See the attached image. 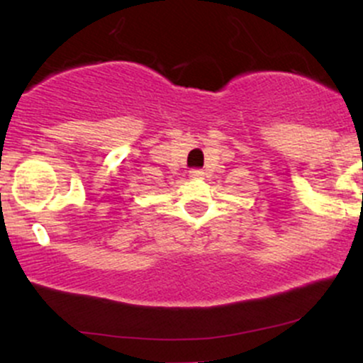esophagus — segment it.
<instances>
[{"label":"esophagus","instance_id":"esophagus-1","mask_svg":"<svg viewBox=\"0 0 363 363\" xmlns=\"http://www.w3.org/2000/svg\"><path fill=\"white\" fill-rule=\"evenodd\" d=\"M203 170H191L189 172V177L193 179V181H200V179H203Z\"/></svg>","mask_w":363,"mask_h":363}]
</instances>
